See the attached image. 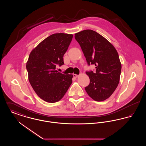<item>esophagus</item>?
<instances>
[{
    "instance_id": "1",
    "label": "esophagus",
    "mask_w": 146,
    "mask_h": 146,
    "mask_svg": "<svg viewBox=\"0 0 146 146\" xmlns=\"http://www.w3.org/2000/svg\"><path fill=\"white\" fill-rule=\"evenodd\" d=\"M73 76H74L75 78H78V77L79 76L77 75L76 74H73Z\"/></svg>"
}]
</instances>
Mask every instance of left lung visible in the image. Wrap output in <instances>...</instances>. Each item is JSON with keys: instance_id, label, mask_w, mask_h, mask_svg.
Instances as JSON below:
<instances>
[{"instance_id": "8db88e82", "label": "left lung", "mask_w": 146, "mask_h": 146, "mask_svg": "<svg viewBox=\"0 0 146 146\" xmlns=\"http://www.w3.org/2000/svg\"><path fill=\"white\" fill-rule=\"evenodd\" d=\"M88 65H95L96 72H86L90 84L85 88L87 94L96 101L110 97L118 86L121 64L117 50L101 35L91 29L75 34Z\"/></svg>"}]
</instances>
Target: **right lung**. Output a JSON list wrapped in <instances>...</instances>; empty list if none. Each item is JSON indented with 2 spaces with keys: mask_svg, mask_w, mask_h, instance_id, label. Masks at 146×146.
<instances>
[{
  "mask_svg": "<svg viewBox=\"0 0 146 146\" xmlns=\"http://www.w3.org/2000/svg\"><path fill=\"white\" fill-rule=\"evenodd\" d=\"M73 35L55 33L50 35L31 52L26 68L28 80L38 96L54 103L62 98L72 83V74H63L56 70L64 64L63 55Z\"/></svg>",
  "mask_w": 146,
  "mask_h": 146,
  "instance_id": "add662e5",
  "label": "right lung"
}]
</instances>
